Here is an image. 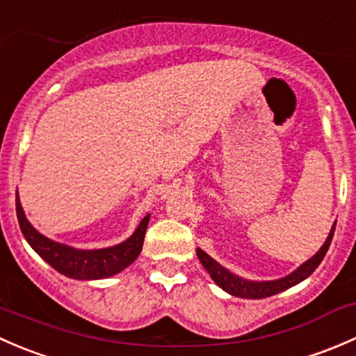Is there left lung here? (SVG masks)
<instances>
[{
    "label": "left lung",
    "mask_w": 356,
    "mask_h": 356,
    "mask_svg": "<svg viewBox=\"0 0 356 356\" xmlns=\"http://www.w3.org/2000/svg\"><path fill=\"white\" fill-rule=\"evenodd\" d=\"M334 229H336V224L332 225L331 232H329V238L325 239L324 246L314 254L308 261H305L300 268L293 272V274L286 275V277L277 279V281H267V282H251V281H245V279L238 277V275L231 274L227 268L222 267L218 261H215L213 258L208 257L203 250H196V254H198L201 265L208 270L210 277L217 282V286H220L222 289L227 291L229 294L238 298H251V300H260V298H268L272 294H277L281 291H286L293 286H296L298 282H301L303 279H307L315 268L321 265V261L324 260L325 253H327L329 246H331L332 236H334Z\"/></svg>",
    "instance_id": "1"
}]
</instances>
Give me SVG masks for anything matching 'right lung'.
<instances>
[{
    "label": "right lung",
    "instance_id": "obj_1",
    "mask_svg": "<svg viewBox=\"0 0 356 356\" xmlns=\"http://www.w3.org/2000/svg\"><path fill=\"white\" fill-rule=\"evenodd\" d=\"M15 204L19 225L32 250L60 274L72 279H84V281L110 277V275L118 274L125 267H129L141 253L146 227H148L149 222V215H146L134 234L122 245L105 248V250H75V248L60 245V243L44 238L29 224L22 204L19 201V193H17Z\"/></svg>",
    "mask_w": 356,
    "mask_h": 356
}]
</instances>
